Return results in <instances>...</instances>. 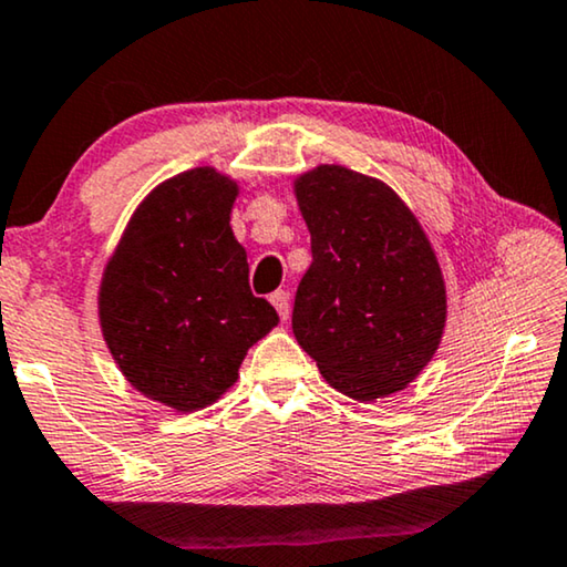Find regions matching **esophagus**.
I'll list each match as a JSON object with an SVG mask.
<instances>
[{
    "label": "esophagus",
    "instance_id": "1",
    "mask_svg": "<svg viewBox=\"0 0 567 567\" xmlns=\"http://www.w3.org/2000/svg\"><path fill=\"white\" fill-rule=\"evenodd\" d=\"M269 300H272V306L277 308V313H280L282 321H287V318H290V295L285 290H277L269 295Z\"/></svg>",
    "mask_w": 567,
    "mask_h": 567
}]
</instances>
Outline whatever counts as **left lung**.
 Segmentation results:
<instances>
[{
    "mask_svg": "<svg viewBox=\"0 0 567 567\" xmlns=\"http://www.w3.org/2000/svg\"><path fill=\"white\" fill-rule=\"evenodd\" d=\"M310 230L292 333L339 393L393 395L432 362L446 323L436 254L411 207L385 182L339 164L295 179Z\"/></svg>",
    "mask_w": 567,
    "mask_h": 567,
    "instance_id": "obj_1",
    "label": "left lung"
}]
</instances>
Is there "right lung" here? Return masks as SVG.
I'll return each instance as SVG.
<instances>
[{
    "label": "right lung",
    "instance_id": "add662e5",
    "mask_svg": "<svg viewBox=\"0 0 567 567\" xmlns=\"http://www.w3.org/2000/svg\"><path fill=\"white\" fill-rule=\"evenodd\" d=\"M238 185L213 166L151 189L127 220L100 285V326L125 380L179 413L213 405L249 347L280 323L254 298L230 230Z\"/></svg>",
    "mask_w": 567,
    "mask_h": 567
}]
</instances>
